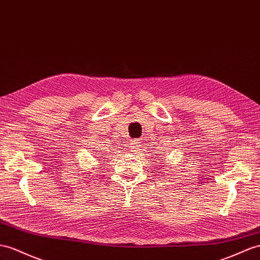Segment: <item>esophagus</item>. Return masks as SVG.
Wrapping results in <instances>:
<instances>
[{"label":"esophagus","mask_w":260,"mask_h":260,"mask_svg":"<svg viewBox=\"0 0 260 260\" xmlns=\"http://www.w3.org/2000/svg\"><path fill=\"white\" fill-rule=\"evenodd\" d=\"M129 147H131V149H132V151H137V150H138V147H139V142H138V141L132 142Z\"/></svg>","instance_id":"esophagus-1"}]
</instances>
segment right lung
Segmentation results:
<instances>
[{"label":"right lung","mask_w":260,"mask_h":260,"mask_svg":"<svg viewBox=\"0 0 260 260\" xmlns=\"http://www.w3.org/2000/svg\"><path fill=\"white\" fill-rule=\"evenodd\" d=\"M98 151H100V150H98ZM100 154H101V151H100Z\"/></svg>","instance_id":"1"}]
</instances>
